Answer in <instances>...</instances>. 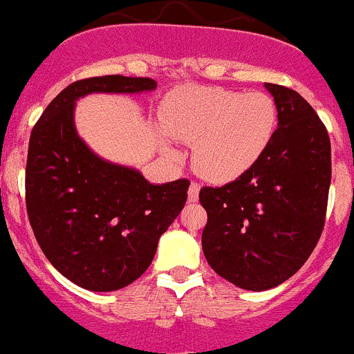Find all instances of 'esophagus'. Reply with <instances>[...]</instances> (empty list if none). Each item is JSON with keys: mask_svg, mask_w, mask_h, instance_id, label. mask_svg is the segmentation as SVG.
<instances>
[{"mask_svg": "<svg viewBox=\"0 0 354 354\" xmlns=\"http://www.w3.org/2000/svg\"><path fill=\"white\" fill-rule=\"evenodd\" d=\"M198 194H200V184L191 183L189 189H187V201H189V203H196Z\"/></svg>", "mask_w": 354, "mask_h": 354, "instance_id": "obj_1", "label": "esophagus"}]
</instances>
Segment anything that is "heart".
I'll use <instances>...</instances> for the list:
<instances>
[{
	"mask_svg": "<svg viewBox=\"0 0 354 354\" xmlns=\"http://www.w3.org/2000/svg\"><path fill=\"white\" fill-rule=\"evenodd\" d=\"M278 123L268 93L222 86H184L165 102L163 130L194 146L193 165L212 183H231L247 174L271 144Z\"/></svg>",
	"mask_w": 354,
	"mask_h": 354,
	"instance_id": "heart-1",
	"label": "heart"
}]
</instances>
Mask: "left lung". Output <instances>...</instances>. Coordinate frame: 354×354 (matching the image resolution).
<instances>
[{"mask_svg":"<svg viewBox=\"0 0 354 354\" xmlns=\"http://www.w3.org/2000/svg\"><path fill=\"white\" fill-rule=\"evenodd\" d=\"M278 129L261 160L222 187L205 186L201 247L210 268L245 290L287 281L315 250L332 179L330 139L308 100L266 83Z\"/></svg>","mask_w":354,"mask_h":354,"instance_id":"obj_1","label":"left lung"}]
</instances>
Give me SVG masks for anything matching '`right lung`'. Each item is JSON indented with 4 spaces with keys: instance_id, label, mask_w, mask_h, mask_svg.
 Instances as JSON below:
<instances>
[{
    "instance_id": "add662e5",
    "label": "right lung",
    "mask_w": 354,
    "mask_h": 354,
    "mask_svg": "<svg viewBox=\"0 0 354 354\" xmlns=\"http://www.w3.org/2000/svg\"><path fill=\"white\" fill-rule=\"evenodd\" d=\"M154 88V80L120 74L80 80L46 106L31 132L26 207L32 233L53 268L86 290H120L149 268L158 240L186 205L189 180L154 186L93 154L74 129V100Z\"/></svg>"
}]
</instances>
